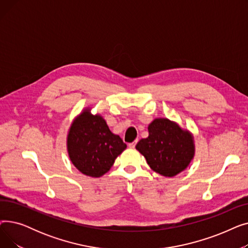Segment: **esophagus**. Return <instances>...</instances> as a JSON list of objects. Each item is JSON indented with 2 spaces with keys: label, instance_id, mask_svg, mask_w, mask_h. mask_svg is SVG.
Wrapping results in <instances>:
<instances>
[{
  "label": "esophagus",
  "instance_id": "esophagus-1",
  "mask_svg": "<svg viewBox=\"0 0 248 248\" xmlns=\"http://www.w3.org/2000/svg\"><path fill=\"white\" fill-rule=\"evenodd\" d=\"M136 144H137V140H136V141H133V142H129V144H128V147L131 148V149H134V148L136 147Z\"/></svg>",
  "mask_w": 248,
  "mask_h": 248
}]
</instances>
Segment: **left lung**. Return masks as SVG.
Returning a JSON list of instances; mask_svg holds the SVG:
<instances>
[{
	"instance_id": "obj_1",
	"label": "left lung",
	"mask_w": 248,
	"mask_h": 248,
	"mask_svg": "<svg viewBox=\"0 0 248 248\" xmlns=\"http://www.w3.org/2000/svg\"><path fill=\"white\" fill-rule=\"evenodd\" d=\"M149 137L141 139L136 149L144 155L153 171L174 177L184 171L195 155L190 132L168 119H155L149 124Z\"/></svg>"
}]
</instances>
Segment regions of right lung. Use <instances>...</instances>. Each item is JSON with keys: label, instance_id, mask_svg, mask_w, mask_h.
Segmentation results:
<instances>
[{"label": "right lung", "instance_id": "right-lung-1", "mask_svg": "<svg viewBox=\"0 0 248 248\" xmlns=\"http://www.w3.org/2000/svg\"><path fill=\"white\" fill-rule=\"evenodd\" d=\"M125 149L126 145L110 132L102 116L91 114L89 109H84L71 124L67 136L69 158L86 176L97 178L108 172Z\"/></svg>", "mask_w": 248, "mask_h": 248}]
</instances>
